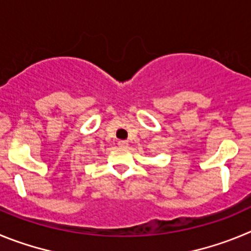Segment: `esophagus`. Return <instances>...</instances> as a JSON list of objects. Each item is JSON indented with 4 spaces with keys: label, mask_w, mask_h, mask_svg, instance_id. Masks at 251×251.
Masks as SVG:
<instances>
[{
    "label": "esophagus",
    "mask_w": 251,
    "mask_h": 251,
    "mask_svg": "<svg viewBox=\"0 0 251 251\" xmlns=\"http://www.w3.org/2000/svg\"><path fill=\"white\" fill-rule=\"evenodd\" d=\"M119 146H120V148H126V146H127V141H125V140H120V141H119Z\"/></svg>",
    "instance_id": "obj_1"
}]
</instances>
